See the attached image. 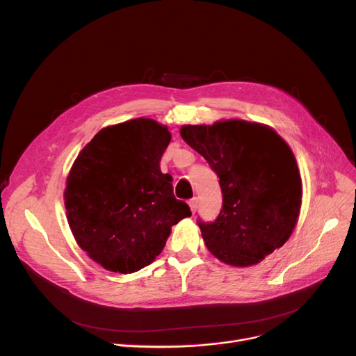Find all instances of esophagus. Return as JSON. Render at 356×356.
<instances>
[{"label":"esophagus","instance_id":"esophagus-1","mask_svg":"<svg viewBox=\"0 0 356 356\" xmlns=\"http://www.w3.org/2000/svg\"><path fill=\"white\" fill-rule=\"evenodd\" d=\"M190 208H191V211H193V214L197 211V208H198V200L197 198H193V200H190Z\"/></svg>","mask_w":356,"mask_h":356}]
</instances>
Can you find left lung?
Wrapping results in <instances>:
<instances>
[{"instance_id": "obj_1", "label": "left lung", "mask_w": 356, "mask_h": 356, "mask_svg": "<svg viewBox=\"0 0 356 356\" xmlns=\"http://www.w3.org/2000/svg\"><path fill=\"white\" fill-rule=\"evenodd\" d=\"M179 134L220 178V216L198 222L205 247L228 266L259 264L290 238L300 216L293 151L273 128L243 119L184 124Z\"/></svg>"}]
</instances>
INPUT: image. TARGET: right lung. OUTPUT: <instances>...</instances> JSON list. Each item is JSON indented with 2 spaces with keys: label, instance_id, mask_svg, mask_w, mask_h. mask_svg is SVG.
<instances>
[{
  "label": "right lung",
  "instance_id": "right-lung-1",
  "mask_svg": "<svg viewBox=\"0 0 356 356\" xmlns=\"http://www.w3.org/2000/svg\"><path fill=\"white\" fill-rule=\"evenodd\" d=\"M171 138L166 124L136 118L100 129L74 159L66 217L79 247L103 268L128 275L149 266L171 227L191 217L159 170Z\"/></svg>",
  "mask_w": 356,
  "mask_h": 356
}]
</instances>
